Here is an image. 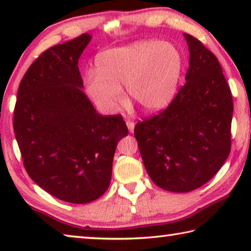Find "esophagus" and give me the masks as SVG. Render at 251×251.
<instances>
[{
	"mask_svg": "<svg viewBox=\"0 0 251 251\" xmlns=\"http://www.w3.org/2000/svg\"><path fill=\"white\" fill-rule=\"evenodd\" d=\"M126 125L128 127L129 133H134V128H135V123L131 121H126Z\"/></svg>",
	"mask_w": 251,
	"mask_h": 251,
	"instance_id": "1",
	"label": "esophagus"
}]
</instances>
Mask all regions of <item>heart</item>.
I'll return each mask as SVG.
<instances>
[{
    "label": "heart",
    "instance_id": "b5f03b06",
    "mask_svg": "<svg viewBox=\"0 0 251 251\" xmlns=\"http://www.w3.org/2000/svg\"><path fill=\"white\" fill-rule=\"evenodd\" d=\"M182 56L168 42L148 40L110 49L96 59V71L85 74V90L101 112L115 113L127 96L147 112L163 109L175 96Z\"/></svg>",
    "mask_w": 251,
    "mask_h": 251
}]
</instances>
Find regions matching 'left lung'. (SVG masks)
<instances>
[{
  "instance_id": "obj_1",
  "label": "left lung",
  "mask_w": 251,
  "mask_h": 251,
  "mask_svg": "<svg viewBox=\"0 0 251 251\" xmlns=\"http://www.w3.org/2000/svg\"><path fill=\"white\" fill-rule=\"evenodd\" d=\"M186 84L158 115L139 121L134 134L148 175L161 189L187 193L205 185L230 154L232 96L218 58L196 37Z\"/></svg>"
}]
</instances>
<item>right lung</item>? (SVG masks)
I'll list each match as a JSON object with an SVG mask.
<instances>
[{
  "label": "right lung",
  "instance_id": "obj_1",
  "mask_svg": "<svg viewBox=\"0 0 251 251\" xmlns=\"http://www.w3.org/2000/svg\"><path fill=\"white\" fill-rule=\"evenodd\" d=\"M82 34L42 53L21 80L13 127L24 167L45 192L86 203L107 190L118 142L128 134L122 115L103 116L82 91Z\"/></svg>",
  "mask_w": 251,
  "mask_h": 251
}]
</instances>
